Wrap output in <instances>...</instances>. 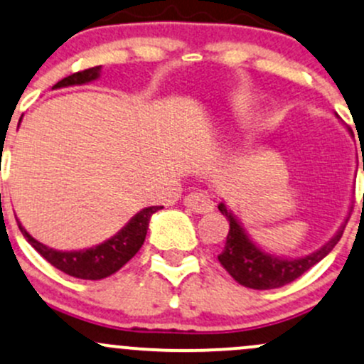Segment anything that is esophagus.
<instances>
[{"instance_id":"obj_1","label":"esophagus","mask_w":364,"mask_h":364,"mask_svg":"<svg viewBox=\"0 0 364 364\" xmlns=\"http://www.w3.org/2000/svg\"><path fill=\"white\" fill-rule=\"evenodd\" d=\"M185 207L195 214H207L214 209V202L205 193L195 191L185 198Z\"/></svg>"}]
</instances>
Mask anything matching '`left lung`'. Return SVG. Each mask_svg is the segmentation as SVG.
Here are the masks:
<instances>
[{
  "label": "left lung",
  "instance_id": "left-lung-1",
  "mask_svg": "<svg viewBox=\"0 0 364 364\" xmlns=\"http://www.w3.org/2000/svg\"><path fill=\"white\" fill-rule=\"evenodd\" d=\"M218 209L230 221V231H228L225 249L218 255L219 262L231 274L235 282L254 290L279 289V287L289 285L294 279L302 277L307 269H311L325 255L331 252V249L337 245L342 235H344L347 225L346 221L341 226V230L337 231V235L316 252L289 261V259H278L274 255L262 252L259 247H255L245 235L243 228L238 225L237 219L231 215V213H228L225 203H219Z\"/></svg>",
  "mask_w": 364,
  "mask_h": 364
}]
</instances>
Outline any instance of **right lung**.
<instances>
[{
    "instance_id": "1",
    "label": "right lung",
    "mask_w": 364,
    "mask_h": 364,
    "mask_svg": "<svg viewBox=\"0 0 364 364\" xmlns=\"http://www.w3.org/2000/svg\"><path fill=\"white\" fill-rule=\"evenodd\" d=\"M98 72L100 67H91V69L75 72V74L69 75V77H63L62 81H58L55 87L85 85V82L97 79ZM159 209H162V207L154 205L139 210V213L134 215V218L131 219L115 237H112L110 240L100 243L97 247H91V249L75 250V252H60V250H53L50 249V247L43 245V243L34 240V238L23 230L18 221L17 223L20 231H22V235L26 237V240L29 242L51 266H55L57 269L63 271V273L70 274V277L74 278L102 279L117 273V271L121 269L129 259H133L134 254L141 249L146 237V230H149L151 214L157 213Z\"/></svg>"
}]
</instances>
